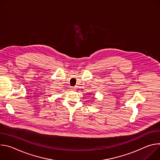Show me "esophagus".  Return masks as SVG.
Instances as JSON below:
<instances>
[{"label": "esophagus", "mask_w": 160, "mask_h": 160, "mask_svg": "<svg viewBox=\"0 0 160 160\" xmlns=\"http://www.w3.org/2000/svg\"><path fill=\"white\" fill-rule=\"evenodd\" d=\"M71 89H72V90H74L75 89V87H71Z\"/></svg>", "instance_id": "1"}]
</instances>
